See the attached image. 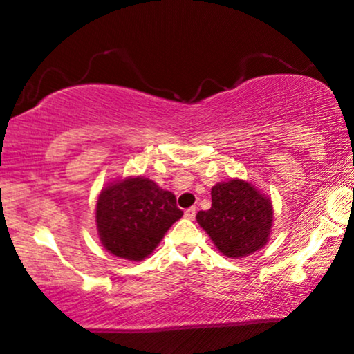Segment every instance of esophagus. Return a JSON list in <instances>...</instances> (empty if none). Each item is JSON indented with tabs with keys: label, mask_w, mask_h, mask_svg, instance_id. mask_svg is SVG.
Returning a JSON list of instances; mask_svg holds the SVG:
<instances>
[{
	"label": "esophagus",
	"mask_w": 354,
	"mask_h": 354,
	"mask_svg": "<svg viewBox=\"0 0 354 354\" xmlns=\"http://www.w3.org/2000/svg\"><path fill=\"white\" fill-rule=\"evenodd\" d=\"M195 216H196V207L195 206H192V207H188V209H185L187 219H195Z\"/></svg>",
	"instance_id": "obj_1"
}]
</instances>
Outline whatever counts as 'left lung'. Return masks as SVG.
<instances>
[{
    "label": "left lung",
    "instance_id": "obj_1",
    "mask_svg": "<svg viewBox=\"0 0 354 354\" xmlns=\"http://www.w3.org/2000/svg\"><path fill=\"white\" fill-rule=\"evenodd\" d=\"M212 206L196 221L229 258H243L266 245L272 225L270 200L243 180L217 183L211 190Z\"/></svg>",
    "mask_w": 354,
    "mask_h": 354
}]
</instances>
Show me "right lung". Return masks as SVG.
<instances>
[{
	"instance_id": "1",
	"label": "right lung",
	"mask_w": 354,
	"mask_h": 354,
	"mask_svg": "<svg viewBox=\"0 0 354 354\" xmlns=\"http://www.w3.org/2000/svg\"><path fill=\"white\" fill-rule=\"evenodd\" d=\"M176 196L149 178H125L101 192L96 225L101 243L119 258L142 261L182 217Z\"/></svg>"
}]
</instances>
